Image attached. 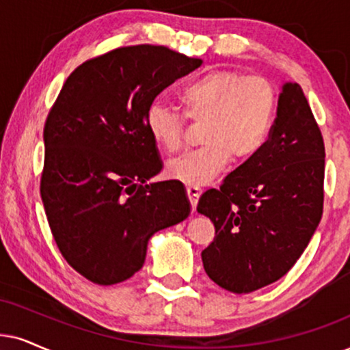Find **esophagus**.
<instances>
[{"instance_id":"esophagus-1","label":"esophagus","mask_w":350,"mask_h":350,"mask_svg":"<svg viewBox=\"0 0 350 350\" xmlns=\"http://www.w3.org/2000/svg\"><path fill=\"white\" fill-rule=\"evenodd\" d=\"M187 197H189L190 205H192V210L196 211V206L198 203V197H200V189L193 187V185H189V187H187Z\"/></svg>"}]
</instances>
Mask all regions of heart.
I'll return each mask as SVG.
<instances>
[{
    "instance_id": "obj_1",
    "label": "heart",
    "mask_w": 350,
    "mask_h": 350,
    "mask_svg": "<svg viewBox=\"0 0 350 350\" xmlns=\"http://www.w3.org/2000/svg\"><path fill=\"white\" fill-rule=\"evenodd\" d=\"M184 114L203 122L202 147L172 158L166 174L185 185L211 183L234 158L245 161L267 145L276 114V92L260 76L236 70H211L179 90ZM147 129L166 152L183 145L184 118L161 103L147 111Z\"/></svg>"
}]
</instances>
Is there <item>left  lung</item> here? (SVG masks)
<instances>
[{
  "mask_svg": "<svg viewBox=\"0 0 350 350\" xmlns=\"http://www.w3.org/2000/svg\"><path fill=\"white\" fill-rule=\"evenodd\" d=\"M323 180L320 127L299 83L284 82L267 145L198 200L215 224L202 252L210 280L249 294L284 276L320 224Z\"/></svg>",
  "mask_w": 350,
  "mask_h": 350,
  "instance_id": "obj_1",
  "label": "left lung"
}]
</instances>
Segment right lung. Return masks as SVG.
I'll list each match as a JSON object with an SVG mask.
<instances>
[{"label": "right lung", "instance_id": "add662e5", "mask_svg": "<svg viewBox=\"0 0 350 350\" xmlns=\"http://www.w3.org/2000/svg\"><path fill=\"white\" fill-rule=\"evenodd\" d=\"M202 66L166 46H122L79 66L43 129L40 193L57 249L95 284L129 280L154 232L190 213L179 180L161 171L147 111L160 92Z\"/></svg>", "mask_w": 350, "mask_h": 350}]
</instances>
